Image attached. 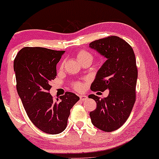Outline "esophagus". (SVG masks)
<instances>
[{
  "mask_svg": "<svg viewBox=\"0 0 159 159\" xmlns=\"http://www.w3.org/2000/svg\"><path fill=\"white\" fill-rule=\"evenodd\" d=\"M86 99H87L86 95H80V100L81 101H85Z\"/></svg>",
  "mask_w": 159,
  "mask_h": 159,
  "instance_id": "obj_1",
  "label": "esophagus"
}]
</instances>
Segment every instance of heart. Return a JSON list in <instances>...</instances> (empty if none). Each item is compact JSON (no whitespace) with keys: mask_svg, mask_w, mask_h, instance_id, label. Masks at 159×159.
<instances>
[{"mask_svg":"<svg viewBox=\"0 0 159 159\" xmlns=\"http://www.w3.org/2000/svg\"><path fill=\"white\" fill-rule=\"evenodd\" d=\"M77 57H78V61H81V60H84V59H87V58H91L92 59V56L91 55V54H89V52L85 51H81L78 53L77 54ZM75 89L78 90V91H80L82 89V85H81L80 83H77L75 84Z\"/></svg>","mask_w":159,"mask_h":159,"instance_id":"b5f03b06","label":"heart"}]
</instances>
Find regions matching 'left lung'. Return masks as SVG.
<instances>
[{
  "label": "left lung",
  "instance_id": "left-lung-1",
  "mask_svg": "<svg viewBox=\"0 0 159 159\" xmlns=\"http://www.w3.org/2000/svg\"><path fill=\"white\" fill-rule=\"evenodd\" d=\"M89 47L106 58L98 70L91 89L109 91L108 95L102 99L90 94L89 98L95 101L97 107L89 115L93 125L110 132L124 125L134 106L138 78L135 56L132 48L117 36L94 41Z\"/></svg>",
  "mask_w": 159,
  "mask_h": 159
}]
</instances>
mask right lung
Masks as SVG:
<instances>
[{"label": "right lung", "mask_w": 159, "mask_h": 159, "mask_svg": "<svg viewBox=\"0 0 159 159\" xmlns=\"http://www.w3.org/2000/svg\"><path fill=\"white\" fill-rule=\"evenodd\" d=\"M65 51L44 48H24L14 61L17 91L34 125L44 132L56 134L67 127L70 111L79 97L66 92L59 102L48 92L57 75L56 65Z\"/></svg>", "instance_id": "add662e5"}]
</instances>
